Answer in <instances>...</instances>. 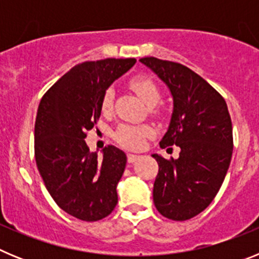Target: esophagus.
<instances>
[{"label":"esophagus","mask_w":259,"mask_h":259,"mask_svg":"<svg viewBox=\"0 0 259 259\" xmlns=\"http://www.w3.org/2000/svg\"><path fill=\"white\" fill-rule=\"evenodd\" d=\"M139 158H140V155L131 154V153H130V154L127 155V159H128V162H130V163H134V162H135V161H137V159H139Z\"/></svg>","instance_id":"1"}]
</instances>
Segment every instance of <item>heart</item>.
Wrapping results in <instances>:
<instances>
[{
  "label": "heart",
  "mask_w": 259,
  "mask_h": 259,
  "mask_svg": "<svg viewBox=\"0 0 259 259\" xmlns=\"http://www.w3.org/2000/svg\"><path fill=\"white\" fill-rule=\"evenodd\" d=\"M130 87L134 89L139 97L145 102L148 106H154L161 100V91L155 84L154 80L148 76H135L130 80ZM114 91L109 88L102 96L101 109L104 113H107L113 107ZM153 134V130L149 125H132L120 124L114 132V139L119 145L127 149H140L145 143L146 137Z\"/></svg>",
  "instance_id": "b5f03b06"
}]
</instances>
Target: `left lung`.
I'll return each mask as SVG.
<instances>
[{
    "mask_svg": "<svg viewBox=\"0 0 259 259\" xmlns=\"http://www.w3.org/2000/svg\"><path fill=\"white\" fill-rule=\"evenodd\" d=\"M140 62L168 87L174 100L170 125L159 145L180 148L178 159L153 154L159 166L153 201L166 218L187 221L211 203L230 167L233 137L227 104L191 68L154 57Z\"/></svg>",
    "mask_w": 259,
    "mask_h": 259,
    "instance_id": "obj_1",
    "label": "left lung"
}]
</instances>
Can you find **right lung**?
<instances>
[{
    "instance_id": "obj_1",
    "label": "right lung",
    "mask_w": 259,
    "mask_h": 259,
    "mask_svg": "<svg viewBox=\"0 0 259 259\" xmlns=\"http://www.w3.org/2000/svg\"><path fill=\"white\" fill-rule=\"evenodd\" d=\"M135 58L83 62L41 98L35 123V158L48 192L63 211L85 222L111 214L127 157L113 145L102 158L89 152L87 131L101 115L102 96Z\"/></svg>"
}]
</instances>
